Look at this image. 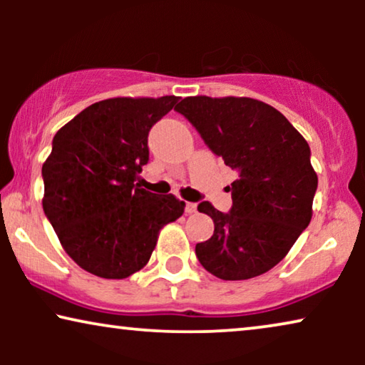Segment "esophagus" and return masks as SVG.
I'll use <instances>...</instances> for the list:
<instances>
[{
    "label": "esophagus",
    "mask_w": 365,
    "mask_h": 365,
    "mask_svg": "<svg viewBox=\"0 0 365 365\" xmlns=\"http://www.w3.org/2000/svg\"><path fill=\"white\" fill-rule=\"evenodd\" d=\"M186 212L187 214L197 212V204L196 202H186Z\"/></svg>",
    "instance_id": "obj_1"
}]
</instances>
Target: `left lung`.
Returning <instances> with one entry per match:
<instances>
[{
	"instance_id": "obj_1",
	"label": "left lung",
	"mask_w": 365,
	"mask_h": 365,
	"mask_svg": "<svg viewBox=\"0 0 365 365\" xmlns=\"http://www.w3.org/2000/svg\"><path fill=\"white\" fill-rule=\"evenodd\" d=\"M174 109L237 173L227 186L231 211L197 206L214 221L211 239L196 244L199 262L224 281L261 276L311 222L317 174L307 141L282 113L252 98L191 96Z\"/></svg>"
}]
</instances>
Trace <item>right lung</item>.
Returning <instances> with one entry per match:
<instances>
[{
    "label": "right lung",
    "instance_id": "1",
    "mask_svg": "<svg viewBox=\"0 0 365 365\" xmlns=\"http://www.w3.org/2000/svg\"><path fill=\"white\" fill-rule=\"evenodd\" d=\"M178 96L111 98L59 129L43 164V209L84 271L124 279L146 266L159 231L184 212L173 194L134 184L149 161L148 134Z\"/></svg>",
    "mask_w": 365,
    "mask_h": 365
}]
</instances>
